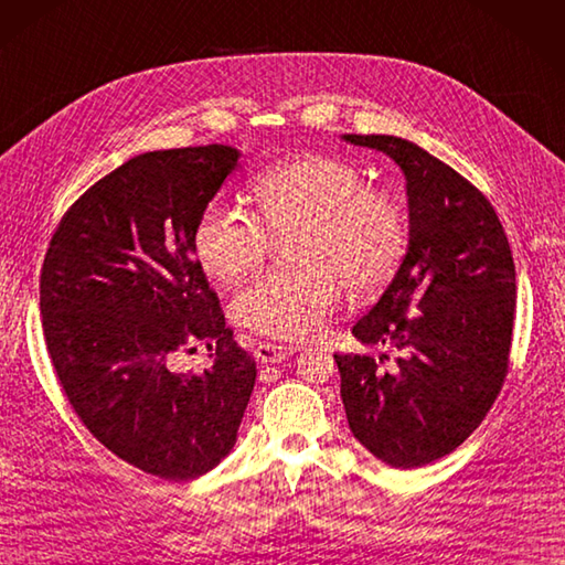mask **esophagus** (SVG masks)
<instances>
[{
    "instance_id": "1",
    "label": "esophagus",
    "mask_w": 565,
    "mask_h": 565,
    "mask_svg": "<svg viewBox=\"0 0 565 565\" xmlns=\"http://www.w3.org/2000/svg\"><path fill=\"white\" fill-rule=\"evenodd\" d=\"M296 351L291 345H281V343H259L255 349V358L257 363L263 365H274V363H281V360H288Z\"/></svg>"
}]
</instances>
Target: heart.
Segmentation results:
<instances>
[{
	"mask_svg": "<svg viewBox=\"0 0 565 565\" xmlns=\"http://www.w3.org/2000/svg\"><path fill=\"white\" fill-rule=\"evenodd\" d=\"M250 195L257 216L214 200L195 224L200 265L236 284L263 265L271 238H294V271H269L234 300V317L257 334L302 341L339 308L343 286L370 296L392 281L408 231L398 202L367 188L353 164L302 154L257 173Z\"/></svg>",
	"mask_w": 565,
	"mask_h": 565,
	"instance_id": "heart-1",
	"label": "heart"
}]
</instances>
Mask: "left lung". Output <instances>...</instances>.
I'll return each mask as SVG.
<instances>
[{"label": "left lung", "instance_id": "obj_1", "mask_svg": "<svg viewBox=\"0 0 565 565\" xmlns=\"http://www.w3.org/2000/svg\"><path fill=\"white\" fill-rule=\"evenodd\" d=\"M392 157L406 177L408 248L353 327L388 355H334L353 437L386 466H427L466 441L509 372L515 265L491 202L441 159L396 136H343Z\"/></svg>", "mask_w": 565, "mask_h": 565}]
</instances>
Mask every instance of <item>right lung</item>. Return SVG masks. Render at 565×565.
I'll list each match as a JSON object with an SVG mask.
<instances>
[{
    "label": "right lung",
    "instance_id": "right-lung-1",
    "mask_svg": "<svg viewBox=\"0 0 565 565\" xmlns=\"http://www.w3.org/2000/svg\"><path fill=\"white\" fill-rule=\"evenodd\" d=\"M238 157L200 145L128 159L62 216L40 274L42 329L71 408L114 456L171 482L228 456L257 377L193 243ZM191 340L209 343L213 365L173 373L172 353Z\"/></svg>",
    "mask_w": 565,
    "mask_h": 565
}]
</instances>
